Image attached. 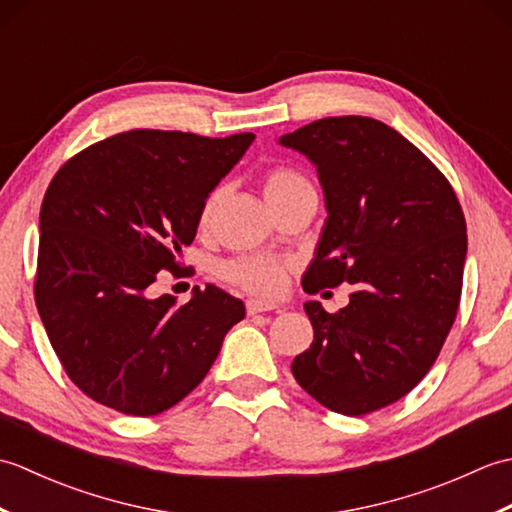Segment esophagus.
Listing matches in <instances>:
<instances>
[{
	"label": "esophagus",
	"mask_w": 512,
	"mask_h": 512,
	"mask_svg": "<svg viewBox=\"0 0 512 512\" xmlns=\"http://www.w3.org/2000/svg\"><path fill=\"white\" fill-rule=\"evenodd\" d=\"M270 310H277L275 303H266V301H257V299L246 301V312L248 314H259V312H270Z\"/></svg>",
	"instance_id": "34e87169"
}]
</instances>
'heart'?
I'll list each match as a JSON object with an SVG mask.
<instances>
[{
    "label": "heart",
    "instance_id": "1",
    "mask_svg": "<svg viewBox=\"0 0 512 512\" xmlns=\"http://www.w3.org/2000/svg\"><path fill=\"white\" fill-rule=\"evenodd\" d=\"M299 191H314L310 180L301 171L292 167H273L264 176V193L268 202L288 198ZM222 189H213L200 206V226L211 222V217L220 202ZM222 277L235 288L253 295L275 297L286 288V264L281 259L268 255H242L222 266Z\"/></svg>",
    "mask_w": 512,
    "mask_h": 512
}]
</instances>
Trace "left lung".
Instances as JSON below:
<instances>
[{"label":"left lung","mask_w":512,"mask_h":512,"mask_svg":"<svg viewBox=\"0 0 512 512\" xmlns=\"http://www.w3.org/2000/svg\"><path fill=\"white\" fill-rule=\"evenodd\" d=\"M279 143L317 167L328 209L303 290L354 286L339 312L303 306L314 341L292 376L330 411L365 416L409 394L447 341L466 259L462 206L440 169L376 118H321Z\"/></svg>","instance_id":"8db88e82"}]
</instances>
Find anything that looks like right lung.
I'll list each match as a JSON object with an SVG mask.
<instances>
[{"mask_svg": "<svg viewBox=\"0 0 512 512\" xmlns=\"http://www.w3.org/2000/svg\"><path fill=\"white\" fill-rule=\"evenodd\" d=\"M255 134L206 138L132 129L94 143L52 178L39 213L35 301L72 383L127 416H156L215 363L244 303L222 288L151 297L180 275L206 195Z\"/></svg>", "mask_w": 512, "mask_h": 512, "instance_id": "add662e5", "label": "right lung"}]
</instances>
